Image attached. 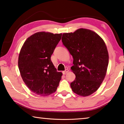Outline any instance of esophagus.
<instances>
[{
    "instance_id": "obj_1",
    "label": "esophagus",
    "mask_w": 124,
    "mask_h": 124,
    "mask_svg": "<svg viewBox=\"0 0 124 124\" xmlns=\"http://www.w3.org/2000/svg\"><path fill=\"white\" fill-rule=\"evenodd\" d=\"M68 71H69V70H68V69H66L65 70H64V71H63V74H66L67 73H68Z\"/></svg>"
}]
</instances>
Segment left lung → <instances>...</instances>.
Masks as SVG:
<instances>
[{
    "label": "left lung",
    "mask_w": 124,
    "mask_h": 124,
    "mask_svg": "<svg viewBox=\"0 0 124 124\" xmlns=\"http://www.w3.org/2000/svg\"><path fill=\"white\" fill-rule=\"evenodd\" d=\"M62 41L73 58L70 68L76 75L70 83L73 92L82 97L91 95L101 86L107 73L109 54L104 41L85 29L63 34Z\"/></svg>",
    "instance_id": "left-lung-1"
}]
</instances>
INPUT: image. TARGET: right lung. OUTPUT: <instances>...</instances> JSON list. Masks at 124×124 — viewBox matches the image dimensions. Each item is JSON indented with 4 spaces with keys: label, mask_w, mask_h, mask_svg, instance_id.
Segmentation results:
<instances>
[{
    "label": "right lung",
    "mask_w": 124,
    "mask_h": 124,
    "mask_svg": "<svg viewBox=\"0 0 124 124\" xmlns=\"http://www.w3.org/2000/svg\"><path fill=\"white\" fill-rule=\"evenodd\" d=\"M62 34L39 32L31 35L20 52L18 67L23 81L33 93L47 96L56 91L62 73L57 71L51 57Z\"/></svg>",
    "instance_id": "add662e5"
}]
</instances>
